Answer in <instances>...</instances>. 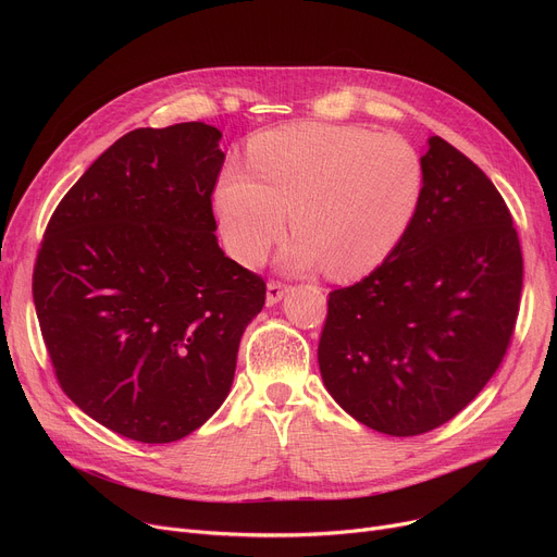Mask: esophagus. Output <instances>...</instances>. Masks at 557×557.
Wrapping results in <instances>:
<instances>
[{
	"label": "esophagus",
	"mask_w": 557,
	"mask_h": 557,
	"mask_svg": "<svg viewBox=\"0 0 557 557\" xmlns=\"http://www.w3.org/2000/svg\"><path fill=\"white\" fill-rule=\"evenodd\" d=\"M288 294V286L282 282H269L267 286V305H277Z\"/></svg>",
	"instance_id": "obj_1"
}]
</instances>
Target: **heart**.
<instances>
[{
    "mask_svg": "<svg viewBox=\"0 0 557 557\" xmlns=\"http://www.w3.org/2000/svg\"><path fill=\"white\" fill-rule=\"evenodd\" d=\"M248 170L227 169L212 198L223 244L242 267L267 257L288 212L296 234L280 255L282 269L368 275L401 246L424 194L413 146L363 126L269 131L248 144Z\"/></svg>",
    "mask_w": 557,
    "mask_h": 557,
    "instance_id": "heart-1",
    "label": "heart"
}]
</instances>
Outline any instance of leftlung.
Masks as SVG:
<instances>
[{"instance_id": "1", "label": "left lung", "mask_w": 557, "mask_h": 557, "mask_svg": "<svg viewBox=\"0 0 557 557\" xmlns=\"http://www.w3.org/2000/svg\"><path fill=\"white\" fill-rule=\"evenodd\" d=\"M424 194L401 246L330 294L318 343L327 393L357 422L420 435L449 422L502 366L523 259L487 175L443 137L422 156Z\"/></svg>"}]
</instances>
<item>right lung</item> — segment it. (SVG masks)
<instances>
[{
  "label": "right lung",
  "instance_id": "right-lung-1",
  "mask_svg": "<svg viewBox=\"0 0 557 557\" xmlns=\"http://www.w3.org/2000/svg\"><path fill=\"white\" fill-rule=\"evenodd\" d=\"M221 137L202 122L126 133L65 194L36 259L58 384L137 443L181 441L219 411L267 300L214 234Z\"/></svg>",
  "mask_w": 557,
  "mask_h": 557
}]
</instances>
